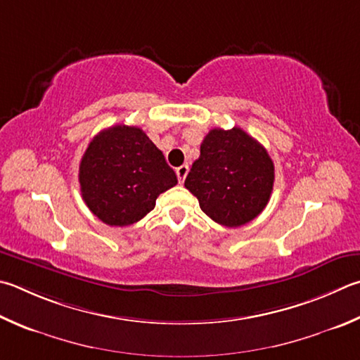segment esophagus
<instances>
[{
    "mask_svg": "<svg viewBox=\"0 0 360 360\" xmlns=\"http://www.w3.org/2000/svg\"><path fill=\"white\" fill-rule=\"evenodd\" d=\"M176 174H178L179 184H182L186 181V176L188 174V165H181L179 168H176Z\"/></svg>",
    "mask_w": 360,
    "mask_h": 360,
    "instance_id": "34e87169",
    "label": "esophagus"
}]
</instances>
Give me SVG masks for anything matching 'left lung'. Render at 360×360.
Returning <instances> with one entry per match:
<instances>
[{"mask_svg":"<svg viewBox=\"0 0 360 360\" xmlns=\"http://www.w3.org/2000/svg\"><path fill=\"white\" fill-rule=\"evenodd\" d=\"M184 186L207 217L228 228L243 226L259 215L271 198L274 162L240 127L212 129Z\"/></svg>","mask_w":360,"mask_h":360,"instance_id":"1","label":"left lung"}]
</instances>
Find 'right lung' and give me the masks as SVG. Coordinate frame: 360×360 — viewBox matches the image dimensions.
I'll list each match as a JSON object with an SVG mask.
<instances>
[{
    "mask_svg": "<svg viewBox=\"0 0 360 360\" xmlns=\"http://www.w3.org/2000/svg\"><path fill=\"white\" fill-rule=\"evenodd\" d=\"M78 181L89 211L110 226L141 220L160 193L178 184L160 149L140 127L124 124L94 136L82 158Z\"/></svg>",
    "mask_w": 360,
    "mask_h": 360,
    "instance_id": "add662e5",
    "label": "right lung"
}]
</instances>
